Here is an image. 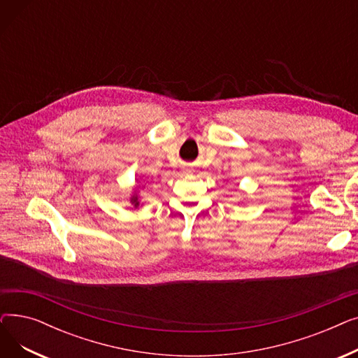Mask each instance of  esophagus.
Returning <instances> with one entry per match:
<instances>
[{"instance_id": "34e87169", "label": "esophagus", "mask_w": 358, "mask_h": 358, "mask_svg": "<svg viewBox=\"0 0 358 358\" xmlns=\"http://www.w3.org/2000/svg\"><path fill=\"white\" fill-rule=\"evenodd\" d=\"M185 171H187V168H185Z\"/></svg>"}]
</instances>
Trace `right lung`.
Instances as JSON below:
<instances>
[{
    "label": "right lung",
    "mask_w": 358,
    "mask_h": 358,
    "mask_svg": "<svg viewBox=\"0 0 358 358\" xmlns=\"http://www.w3.org/2000/svg\"><path fill=\"white\" fill-rule=\"evenodd\" d=\"M130 203L134 204L135 208H138V206H139V197H138V194H134V196L130 197Z\"/></svg>",
    "instance_id": "right-lung-1"
}]
</instances>
